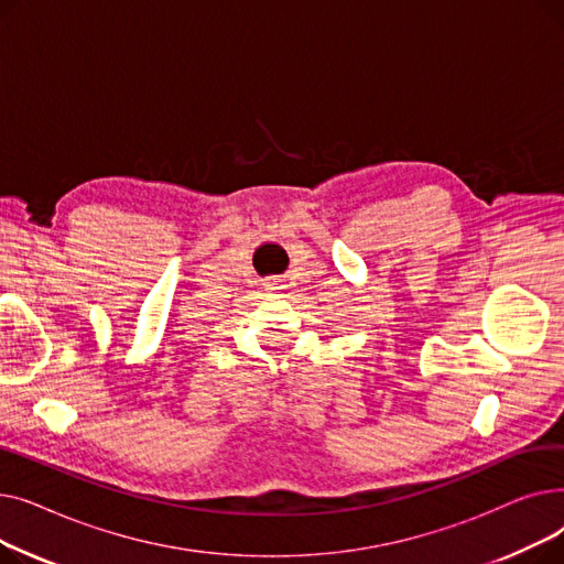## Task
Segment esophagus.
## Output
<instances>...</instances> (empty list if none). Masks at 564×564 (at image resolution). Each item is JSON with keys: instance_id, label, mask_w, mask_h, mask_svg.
<instances>
[{"instance_id": "1", "label": "esophagus", "mask_w": 564, "mask_h": 564, "mask_svg": "<svg viewBox=\"0 0 564 564\" xmlns=\"http://www.w3.org/2000/svg\"><path fill=\"white\" fill-rule=\"evenodd\" d=\"M264 290H267V292H272V294H276L279 290H283V285H281L279 281H270V283H264Z\"/></svg>"}]
</instances>
